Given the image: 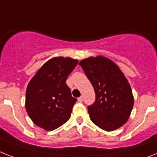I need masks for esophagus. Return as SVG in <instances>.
Segmentation results:
<instances>
[{"label":"esophagus","mask_w":157,"mask_h":157,"mask_svg":"<svg viewBox=\"0 0 157 157\" xmlns=\"http://www.w3.org/2000/svg\"><path fill=\"white\" fill-rule=\"evenodd\" d=\"M78 101L79 103H82V102L83 101V98H82V97H79V98H78Z\"/></svg>","instance_id":"esophagus-1"}]
</instances>
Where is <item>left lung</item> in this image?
<instances>
[{"label":"left lung","mask_w":157,"mask_h":157,"mask_svg":"<svg viewBox=\"0 0 157 157\" xmlns=\"http://www.w3.org/2000/svg\"><path fill=\"white\" fill-rule=\"evenodd\" d=\"M80 65L92 84L95 101L88 106L90 120L107 132L123 126L132 110V92L117 65L102 56L82 60Z\"/></svg>","instance_id":"obj_1"}]
</instances>
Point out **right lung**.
<instances>
[{
	"instance_id": "obj_1",
	"label": "right lung",
	"mask_w": 157,
	"mask_h": 157,
	"mask_svg": "<svg viewBox=\"0 0 157 157\" xmlns=\"http://www.w3.org/2000/svg\"><path fill=\"white\" fill-rule=\"evenodd\" d=\"M78 61L57 57L46 62L30 80L26 89L25 108L37 126L52 131L69 120L77 99L66 81Z\"/></svg>"
}]
</instances>
